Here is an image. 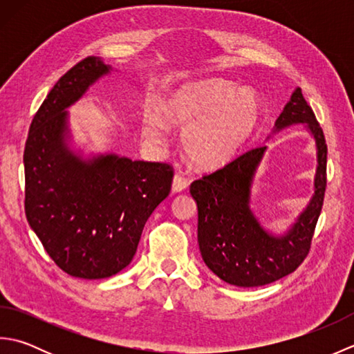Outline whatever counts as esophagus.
I'll return each instance as SVG.
<instances>
[{"mask_svg":"<svg viewBox=\"0 0 354 354\" xmlns=\"http://www.w3.org/2000/svg\"><path fill=\"white\" fill-rule=\"evenodd\" d=\"M187 187H189V181L183 176V175H176L173 176V183H171V192L173 193H179V192H184Z\"/></svg>","mask_w":354,"mask_h":354,"instance_id":"34e87169","label":"esophagus"}]
</instances>
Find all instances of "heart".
Instances as JSON below:
<instances>
[{"mask_svg": "<svg viewBox=\"0 0 354 354\" xmlns=\"http://www.w3.org/2000/svg\"><path fill=\"white\" fill-rule=\"evenodd\" d=\"M165 122L187 127L183 145L196 167L213 170L231 161L259 122L260 103L251 89L225 80H205L179 88L161 104ZM141 133L146 140L161 142L165 123L158 114L145 112Z\"/></svg>", "mask_w": 354, "mask_h": 354, "instance_id": "heart-1", "label": "heart"}]
</instances>
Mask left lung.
I'll return each instance as SVG.
<instances>
[{"instance_id":"left-lung-1","label":"left lung","mask_w":354,"mask_h":354,"mask_svg":"<svg viewBox=\"0 0 354 354\" xmlns=\"http://www.w3.org/2000/svg\"><path fill=\"white\" fill-rule=\"evenodd\" d=\"M297 123L307 124L317 142L315 194L284 236L263 230L250 208L255 169L266 146L239 155L222 169L193 181L190 193L198 204V242L205 265L230 284L255 288L292 274L310 251L327 185V145L321 126L301 89L293 91L274 132Z\"/></svg>"}]
</instances>
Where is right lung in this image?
I'll use <instances>...</instances> for the list:
<instances>
[{
  "label": "right lung",
  "mask_w": 354,
  "mask_h": 354,
  "mask_svg": "<svg viewBox=\"0 0 354 354\" xmlns=\"http://www.w3.org/2000/svg\"><path fill=\"white\" fill-rule=\"evenodd\" d=\"M109 71L95 56L66 71L35 114L24 149L28 225L64 272L86 280L108 278L129 265L173 179L167 162L114 153L84 161L66 146L65 109Z\"/></svg>",
  "instance_id": "right-lung-1"
}]
</instances>
